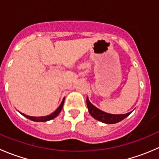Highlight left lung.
<instances>
[{
  "mask_svg": "<svg viewBox=\"0 0 159 159\" xmlns=\"http://www.w3.org/2000/svg\"><path fill=\"white\" fill-rule=\"evenodd\" d=\"M87 106L89 108V111L90 115L93 117L94 118H95L98 121H100L102 122L105 123V124H115V123H118L119 121H122L124 118H125L126 117H128L131 112H129L127 114H124V115H113V114H108L106 112H104L102 111H101L98 108H96L94 105H93L90 102L89 98L87 97Z\"/></svg>",
  "mask_w": 159,
  "mask_h": 159,
  "instance_id": "1",
  "label": "left lung"
}]
</instances>
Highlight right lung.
<instances>
[{
  "label": "right lung",
  "mask_w": 159,
  "mask_h": 159,
  "mask_svg": "<svg viewBox=\"0 0 159 159\" xmlns=\"http://www.w3.org/2000/svg\"><path fill=\"white\" fill-rule=\"evenodd\" d=\"M64 102H65V98L63 99V101H62V102H61V105H59L58 108H57V109L54 111L53 112L52 114H51V115H47V116L32 117V116H28V115H25V114H23V113H20V114H21V115H23V116L26 117L27 118H28V119L31 120V121H41V122H43V121H50V120H51V119H53V118H56V117H57V115H59V113H60L61 111L62 108H63Z\"/></svg>",
  "instance_id": "right-lung-1"
}]
</instances>
